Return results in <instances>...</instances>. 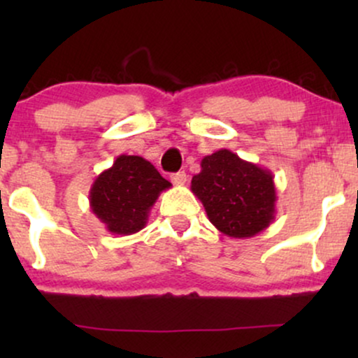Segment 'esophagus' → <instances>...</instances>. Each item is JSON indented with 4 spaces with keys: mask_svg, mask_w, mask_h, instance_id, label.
Wrapping results in <instances>:
<instances>
[{
    "mask_svg": "<svg viewBox=\"0 0 358 358\" xmlns=\"http://www.w3.org/2000/svg\"><path fill=\"white\" fill-rule=\"evenodd\" d=\"M171 182L175 185H185L187 183V173L185 171H178V173L171 175Z\"/></svg>",
    "mask_w": 358,
    "mask_h": 358,
    "instance_id": "1",
    "label": "esophagus"
}]
</instances>
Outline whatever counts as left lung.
Segmentation results:
<instances>
[{"instance_id":"left-lung-1","label":"left lung","mask_w":358,"mask_h":358,"mask_svg":"<svg viewBox=\"0 0 358 358\" xmlns=\"http://www.w3.org/2000/svg\"><path fill=\"white\" fill-rule=\"evenodd\" d=\"M200 166L190 188L217 231L248 239L273 224L278 196L268 168L245 162L231 150L205 156Z\"/></svg>"}]
</instances>
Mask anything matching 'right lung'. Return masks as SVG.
Listing matches in <instances>:
<instances>
[{
  "label": "right lung",
  "mask_w": 358,
  "mask_h": 358,
  "mask_svg": "<svg viewBox=\"0 0 358 358\" xmlns=\"http://www.w3.org/2000/svg\"><path fill=\"white\" fill-rule=\"evenodd\" d=\"M171 183L141 156L119 155L97 175L89 192L90 210L110 234L131 236L145 229L151 207Z\"/></svg>",
  "instance_id": "1"
}]
</instances>
